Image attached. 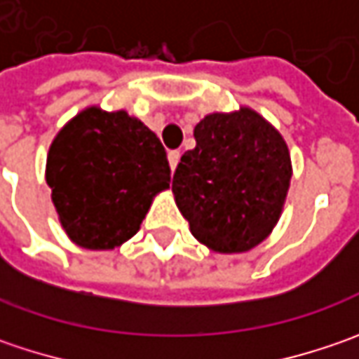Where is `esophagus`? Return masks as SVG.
I'll return each instance as SVG.
<instances>
[{"label": "esophagus", "instance_id": "34e87169", "mask_svg": "<svg viewBox=\"0 0 359 359\" xmlns=\"http://www.w3.org/2000/svg\"><path fill=\"white\" fill-rule=\"evenodd\" d=\"M179 158H180V150H168V164H170V168H172V170L177 168Z\"/></svg>", "mask_w": 359, "mask_h": 359}]
</instances>
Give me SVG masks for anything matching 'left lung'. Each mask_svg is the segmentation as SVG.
<instances>
[{
	"label": "left lung",
	"mask_w": 359,
	"mask_h": 359,
	"mask_svg": "<svg viewBox=\"0 0 359 359\" xmlns=\"http://www.w3.org/2000/svg\"><path fill=\"white\" fill-rule=\"evenodd\" d=\"M172 177V193L191 233L219 253H243L277 223L291 179L281 134L257 112L209 114L195 126Z\"/></svg>",
	"instance_id": "obj_1"
}]
</instances>
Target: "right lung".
<instances>
[{
	"label": "right lung",
	"mask_w": 359,
	"mask_h": 359,
	"mask_svg": "<svg viewBox=\"0 0 359 359\" xmlns=\"http://www.w3.org/2000/svg\"><path fill=\"white\" fill-rule=\"evenodd\" d=\"M46 180L72 241L114 249L138 231L152 196L168 189L170 166L138 118L88 108L55 136Z\"/></svg>",
	"instance_id": "right-lung-1"
}]
</instances>
